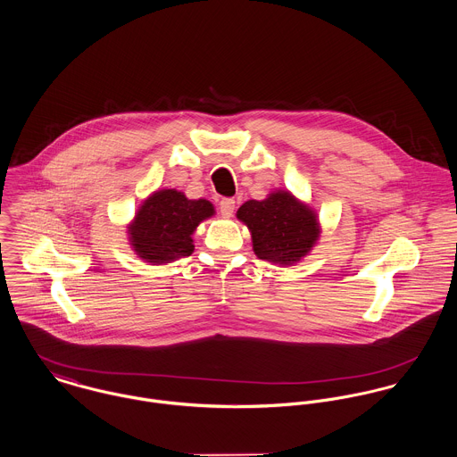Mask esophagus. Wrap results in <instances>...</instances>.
I'll return each mask as SVG.
<instances>
[{
  "label": "esophagus",
  "instance_id": "34e87169",
  "mask_svg": "<svg viewBox=\"0 0 457 457\" xmlns=\"http://www.w3.org/2000/svg\"><path fill=\"white\" fill-rule=\"evenodd\" d=\"M219 210H220V215H222V217H226V219L233 217V213H235V200L224 198V200L219 204Z\"/></svg>",
  "mask_w": 457,
  "mask_h": 457
}]
</instances>
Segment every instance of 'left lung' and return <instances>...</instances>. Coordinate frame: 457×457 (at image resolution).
<instances>
[{"mask_svg": "<svg viewBox=\"0 0 457 457\" xmlns=\"http://www.w3.org/2000/svg\"><path fill=\"white\" fill-rule=\"evenodd\" d=\"M237 217L251 231L253 253L273 264L300 262L320 237L317 212L284 189H275L259 202H245Z\"/></svg>", "mask_w": 457, "mask_h": 457, "instance_id": "left-lung-1", "label": "left lung"}]
</instances>
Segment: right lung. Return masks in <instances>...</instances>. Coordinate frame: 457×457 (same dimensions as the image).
<instances>
[{"label":"right lung","mask_w":457,"mask_h":457,"mask_svg":"<svg viewBox=\"0 0 457 457\" xmlns=\"http://www.w3.org/2000/svg\"><path fill=\"white\" fill-rule=\"evenodd\" d=\"M213 213V204L204 198L189 200L177 189L154 191L128 224L129 245L145 262H173L195 253L193 235Z\"/></svg>","instance_id":"1"}]
</instances>
